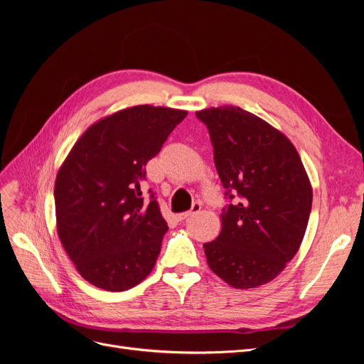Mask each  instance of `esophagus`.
<instances>
[{"mask_svg":"<svg viewBox=\"0 0 364 364\" xmlns=\"http://www.w3.org/2000/svg\"><path fill=\"white\" fill-rule=\"evenodd\" d=\"M202 209V203L200 202H194L193 203V206H191V209L190 211H185V213H181V214H178L176 215V218L179 220V222H182V220H185V218H188L190 215H193V214H197Z\"/></svg>","mask_w":364,"mask_h":364,"instance_id":"1","label":"esophagus"}]
</instances>
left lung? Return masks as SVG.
Here are the masks:
<instances>
[{
    "mask_svg": "<svg viewBox=\"0 0 364 364\" xmlns=\"http://www.w3.org/2000/svg\"><path fill=\"white\" fill-rule=\"evenodd\" d=\"M208 127L229 205L222 232L205 243L208 266L234 289L270 282L296 255L311 213L313 190L290 139L237 106L196 112Z\"/></svg>",
    "mask_w": 364,
    "mask_h": 364,
    "instance_id": "obj_1",
    "label": "left lung"
}]
</instances>
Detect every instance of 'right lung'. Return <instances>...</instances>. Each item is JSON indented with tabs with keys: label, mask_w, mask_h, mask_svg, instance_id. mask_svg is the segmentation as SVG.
<instances>
[{
	"label": "right lung",
	"mask_w": 364,
	"mask_h": 364,
	"mask_svg": "<svg viewBox=\"0 0 364 364\" xmlns=\"http://www.w3.org/2000/svg\"><path fill=\"white\" fill-rule=\"evenodd\" d=\"M139 105L97 121L77 139L54 183L60 243L83 279L124 291L153 270L168 230L155 193L142 197L146 165L186 117Z\"/></svg>",
	"instance_id": "obj_1"
}]
</instances>
